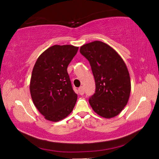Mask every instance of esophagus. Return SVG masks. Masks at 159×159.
Wrapping results in <instances>:
<instances>
[{"label": "esophagus", "instance_id": "esophagus-1", "mask_svg": "<svg viewBox=\"0 0 159 159\" xmlns=\"http://www.w3.org/2000/svg\"><path fill=\"white\" fill-rule=\"evenodd\" d=\"M79 93L80 95H83L84 93H85V91H84L83 87H80L79 88Z\"/></svg>", "mask_w": 159, "mask_h": 159}]
</instances>
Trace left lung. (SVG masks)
I'll use <instances>...</instances> for the list:
<instances>
[{
	"label": "left lung",
	"mask_w": 159,
	"mask_h": 159,
	"mask_svg": "<svg viewBox=\"0 0 159 159\" xmlns=\"http://www.w3.org/2000/svg\"><path fill=\"white\" fill-rule=\"evenodd\" d=\"M89 61L96 83V92L89 99L93 110L105 118L117 116L128 103L130 79L127 67L113 48L100 41L80 47Z\"/></svg>",
	"instance_id": "obj_1"
}]
</instances>
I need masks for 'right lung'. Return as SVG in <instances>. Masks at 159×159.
Returning <instances> with one entry per match:
<instances>
[{"label":"right lung","mask_w":159,"mask_h":159,"mask_svg":"<svg viewBox=\"0 0 159 159\" xmlns=\"http://www.w3.org/2000/svg\"><path fill=\"white\" fill-rule=\"evenodd\" d=\"M79 47L54 45L40 55L33 67L30 92L35 106L46 120L58 121L72 112L77 100L67 66Z\"/></svg>","instance_id":"right-lung-1"}]
</instances>
